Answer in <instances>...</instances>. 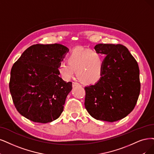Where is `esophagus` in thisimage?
Instances as JSON below:
<instances>
[{
    "label": "esophagus",
    "instance_id": "34e87169",
    "mask_svg": "<svg viewBox=\"0 0 154 154\" xmlns=\"http://www.w3.org/2000/svg\"><path fill=\"white\" fill-rule=\"evenodd\" d=\"M79 83H77V82H72V87L73 88H74V87H75V86H79Z\"/></svg>",
    "mask_w": 154,
    "mask_h": 154
}]
</instances>
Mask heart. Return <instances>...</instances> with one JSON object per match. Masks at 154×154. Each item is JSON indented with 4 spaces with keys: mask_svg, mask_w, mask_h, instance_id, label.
<instances>
[{
    "mask_svg": "<svg viewBox=\"0 0 154 154\" xmlns=\"http://www.w3.org/2000/svg\"><path fill=\"white\" fill-rule=\"evenodd\" d=\"M66 62L60 63L58 70L64 81H69L76 70L77 76L84 82L93 84L100 80L103 70L104 60L97 51L76 48L67 56Z\"/></svg>",
    "mask_w": 154,
    "mask_h": 154,
    "instance_id": "obj_1",
    "label": "heart"
}]
</instances>
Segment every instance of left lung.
I'll list each match as a JSON object with an SVG mask.
<instances>
[{
  "mask_svg": "<svg viewBox=\"0 0 154 154\" xmlns=\"http://www.w3.org/2000/svg\"><path fill=\"white\" fill-rule=\"evenodd\" d=\"M94 49L105 56L103 70L98 82L85 87V107L97 120H121L133 110L140 94L138 63L121 44H98Z\"/></svg>",
  "mask_w": 154,
  "mask_h": 154,
  "instance_id": "8db88e82",
  "label": "left lung"
}]
</instances>
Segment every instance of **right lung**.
Listing matches in <instances>:
<instances>
[{
    "instance_id": "add662e5",
    "label": "right lung",
    "mask_w": 154,
    "mask_h": 154,
    "mask_svg": "<svg viewBox=\"0 0 154 154\" xmlns=\"http://www.w3.org/2000/svg\"><path fill=\"white\" fill-rule=\"evenodd\" d=\"M68 51L60 44H35L14 63L9 90L21 116L39 123L51 122L61 116L72 83L59 77L58 68Z\"/></svg>"
}]
</instances>
